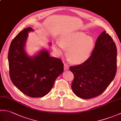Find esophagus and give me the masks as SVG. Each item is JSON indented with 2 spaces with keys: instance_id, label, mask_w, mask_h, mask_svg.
I'll use <instances>...</instances> for the list:
<instances>
[{
  "instance_id": "34e87169",
  "label": "esophagus",
  "mask_w": 121,
  "mask_h": 121,
  "mask_svg": "<svg viewBox=\"0 0 121 121\" xmlns=\"http://www.w3.org/2000/svg\"><path fill=\"white\" fill-rule=\"evenodd\" d=\"M69 65H66V63H65V65H64V69H65V70H69Z\"/></svg>"
}]
</instances>
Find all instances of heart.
I'll return each instance as SVG.
<instances>
[{
	"mask_svg": "<svg viewBox=\"0 0 121 121\" xmlns=\"http://www.w3.org/2000/svg\"><path fill=\"white\" fill-rule=\"evenodd\" d=\"M95 47L94 38L82 32L66 33L54 46L58 53H61L68 47L66 55L72 63L81 64L88 59Z\"/></svg>",
	"mask_w": 121,
	"mask_h": 121,
	"instance_id": "obj_1",
	"label": "heart"
}]
</instances>
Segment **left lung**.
<instances>
[{"label": "left lung", "instance_id": "left-lung-1", "mask_svg": "<svg viewBox=\"0 0 121 121\" xmlns=\"http://www.w3.org/2000/svg\"><path fill=\"white\" fill-rule=\"evenodd\" d=\"M74 74L72 91L88 99L101 95L114 78L117 70V49L112 38L104 31L96 40L91 56L81 65L71 66Z\"/></svg>", "mask_w": 121, "mask_h": 121}]
</instances>
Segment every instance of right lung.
I'll return each instance as SVG.
<instances>
[{
    "instance_id": "add662e5",
    "label": "right lung",
    "mask_w": 121,
    "mask_h": 121,
    "mask_svg": "<svg viewBox=\"0 0 121 121\" xmlns=\"http://www.w3.org/2000/svg\"><path fill=\"white\" fill-rule=\"evenodd\" d=\"M31 27L22 30L12 40L8 52L9 75L14 85L27 96H45L52 89L56 78L63 72L60 59L51 57L47 50L29 57L24 47Z\"/></svg>"
}]
</instances>
